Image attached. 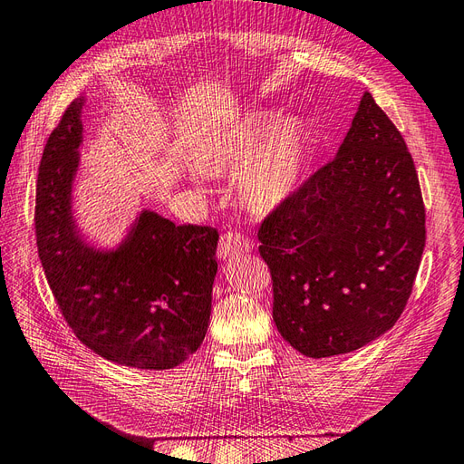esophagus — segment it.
I'll return each mask as SVG.
<instances>
[{
    "label": "esophagus",
    "instance_id": "1",
    "mask_svg": "<svg viewBox=\"0 0 464 464\" xmlns=\"http://www.w3.org/2000/svg\"><path fill=\"white\" fill-rule=\"evenodd\" d=\"M251 249H254V242H251L247 236L237 234V232L222 234L218 242V259L227 261L240 254H247Z\"/></svg>",
    "mask_w": 464,
    "mask_h": 464
}]
</instances>
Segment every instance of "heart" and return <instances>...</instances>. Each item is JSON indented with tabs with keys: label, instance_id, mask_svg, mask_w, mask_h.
<instances>
[{
	"label": "heart",
	"instance_id": "heart-1",
	"mask_svg": "<svg viewBox=\"0 0 464 464\" xmlns=\"http://www.w3.org/2000/svg\"><path fill=\"white\" fill-rule=\"evenodd\" d=\"M307 160V139L296 121L278 123L271 114H254L222 130L199 160L213 178H240L244 205L256 215H269L296 193Z\"/></svg>",
	"mask_w": 464,
	"mask_h": 464
}]
</instances>
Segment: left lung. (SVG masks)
Returning <instances> with one entry per match:
<instances>
[{"mask_svg": "<svg viewBox=\"0 0 464 464\" xmlns=\"http://www.w3.org/2000/svg\"><path fill=\"white\" fill-rule=\"evenodd\" d=\"M273 275V319L310 358L346 354L385 334L412 292L426 210L399 130L363 92L334 159L259 228Z\"/></svg>", "mask_w": 464, "mask_h": 464, "instance_id": "left-lung-1", "label": "left lung"}]
</instances>
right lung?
<instances>
[{"label":"right lung","instance_id":"right-lung-1","mask_svg":"<svg viewBox=\"0 0 464 464\" xmlns=\"http://www.w3.org/2000/svg\"><path fill=\"white\" fill-rule=\"evenodd\" d=\"M81 96L48 139L36 184V244L42 269L77 339L120 366L170 370L205 339L218 232L176 227L157 210H137L114 246L79 227L73 189L81 168Z\"/></svg>","mask_w":464,"mask_h":464}]
</instances>
